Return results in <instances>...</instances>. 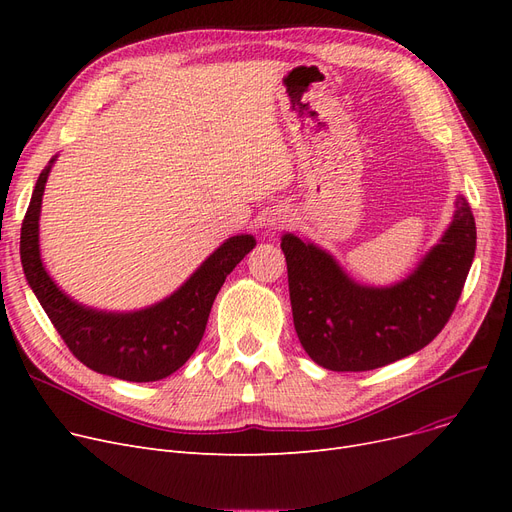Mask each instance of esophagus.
Here are the masks:
<instances>
[{
  "mask_svg": "<svg viewBox=\"0 0 512 512\" xmlns=\"http://www.w3.org/2000/svg\"><path fill=\"white\" fill-rule=\"evenodd\" d=\"M290 213L286 209H274L270 215H267V226H270L272 230H280V228H286L290 224Z\"/></svg>",
  "mask_w": 512,
  "mask_h": 512,
  "instance_id": "34e87169",
  "label": "esophagus"
}]
</instances>
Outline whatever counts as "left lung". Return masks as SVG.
Instances as JSON below:
<instances>
[{
	"mask_svg": "<svg viewBox=\"0 0 512 512\" xmlns=\"http://www.w3.org/2000/svg\"><path fill=\"white\" fill-rule=\"evenodd\" d=\"M475 238L471 207L459 197L448 230L415 272L375 288L348 278L313 242L284 234L292 319L305 353L332 371H369L421 351L459 303Z\"/></svg>",
	"mask_w": 512,
	"mask_h": 512,
	"instance_id": "1",
	"label": "left lung"
}]
</instances>
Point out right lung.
I'll return each mask as SVG.
<instances>
[{
    "mask_svg": "<svg viewBox=\"0 0 512 512\" xmlns=\"http://www.w3.org/2000/svg\"><path fill=\"white\" fill-rule=\"evenodd\" d=\"M53 161L56 157L39 174L20 230L26 282L80 363L126 382L168 378L197 351L215 297L236 263L255 247V238L251 234L228 238L174 294L147 309L112 313L85 307L58 288L41 261L39 215Z\"/></svg>",
    "mask_w": 512,
    "mask_h": 512,
    "instance_id": "right-lung-1",
    "label": "right lung"
}]
</instances>
